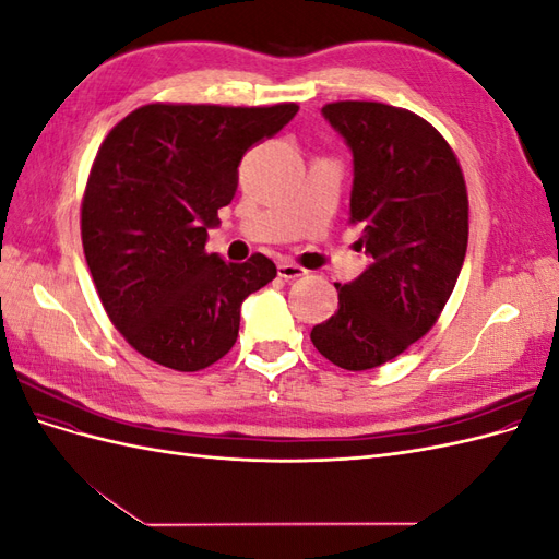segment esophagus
Here are the masks:
<instances>
[{
    "instance_id": "1",
    "label": "esophagus",
    "mask_w": 559,
    "mask_h": 559,
    "mask_svg": "<svg viewBox=\"0 0 559 559\" xmlns=\"http://www.w3.org/2000/svg\"><path fill=\"white\" fill-rule=\"evenodd\" d=\"M277 273L284 280H296V277L308 275V270L302 267V265H298V263H292V261H280L277 263Z\"/></svg>"
}]
</instances>
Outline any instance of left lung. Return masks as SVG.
<instances>
[{
	"label": "left lung",
	"mask_w": 559,
	"mask_h": 559,
	"mask_svg": "<svg viewBox=\"0 0 559 559\" xmlns=\"http://www.w3.org/2000/svg\"><path fill=\"white\" fill-rule=\"evenodd\" d=\"M354 156L349 224L373 263L335 284L337 308L310 333L345 370L396 359L441 317L468 242V195L452 146L425 118L382 103L321 109Z\"/></svg>",
	"instance_id": "8db88e82"
}]
</instances>
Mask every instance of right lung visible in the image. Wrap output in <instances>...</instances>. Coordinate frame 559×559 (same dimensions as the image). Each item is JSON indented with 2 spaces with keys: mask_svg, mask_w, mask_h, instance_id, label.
<instances>
[{
  "mask_svg": "<svg viewBox=\"0 0 559 559\" xmlns=\"http://www.w3.org/2000/svg\"><path fill=\"white\" fill-rule=\"evenodd\" d=\"M296 103H154L118 121L93 160L81 240L111 324L142 357L193 373L238 341L242 300L277 277L263 253H207L247 151L296 116Z\"/></svg>",
  "mask_w": 559,
  "mask_h": 559,
  "instance_id": "obj_1",
  "label": "right lung"
}]
</instances>
